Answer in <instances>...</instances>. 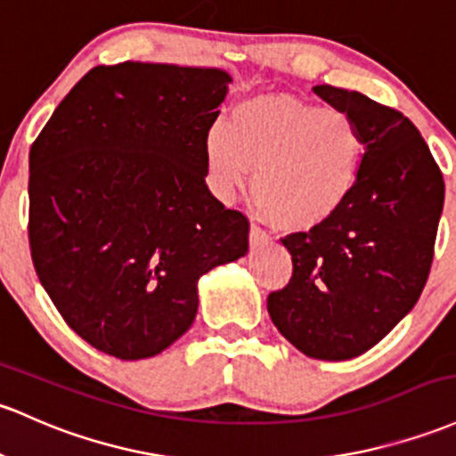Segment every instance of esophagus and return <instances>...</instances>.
Segmentation results:
<instances>
[{"label":"esophagus","instance_id":"obj_1","mask_svg":"<svg viewBox=\"0 0 456 456\" xmlns=\"http://www.w3.org/2000/svg\"><path fill=\"white\" fill-rule=\"evenodd\" d=\"M248 240H251V244H259L266 240V233L262 232V227H259L257 223H251V229H248Z\"/></svg>","mask_w":456,"mask_h":456}]
</instances>
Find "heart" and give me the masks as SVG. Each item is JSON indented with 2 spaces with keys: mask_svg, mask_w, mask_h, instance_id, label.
<instances>
[{
  "mask_svg": "<svg viewBox=\"0 0 456 456\" xmlns=\"http://www.w3.org/2000/svg\"><path fill=\"white\" fill-rule=\"evenodd\" d=\"M366 138L348 112L294 94H255L205 134L209 186L229 201L253 173V199L270 223L305 232L333 218L362 175Z\"/></svg>",
  "mask_w": 456,
  "mask_h": 456,
  "instance_id": "1",
  "label": "heart"
}]
</instances>
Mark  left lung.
Returning <instances> with one entry per match:
<instances>
[{
	"label": "left lung",
	"mask_w": 456,
	"mask_h": 456,
	"mask_svg": "<svg viewBox=\"0 0 456 456\" xmlns=\"http://www.w3.org/2000/svg\"><path fill=\"white\" fill-rule=\"evenodd\" d=\"M366 138L359 183L344 208L281 242L292 279L268 297L274 327L303 354L359 357L418 303L444 209V177L418 127L357 90L314 86Z\"/></svg>",
	"instance_id": "8db88e82"
}]
</instances>
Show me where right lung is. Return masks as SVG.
I'll return each instance as SVG.
<instances>
[{"label":"right lung","mask_w":456,"mask_h":456,"mask_svg":"<svg viewBox=\"0 0 456 456\" xmlns=\"http://www.w3.org/2000/svg\"><path fill=\"white\" fill-rule=\"evenodd\" d=\"M232 75L94 67L29 149V251L60 316L125 362L194 322L197 283L248 251V220L205 183V134Z\"/></svg>","instance_id":"right-lung-1"}]
</instances>
